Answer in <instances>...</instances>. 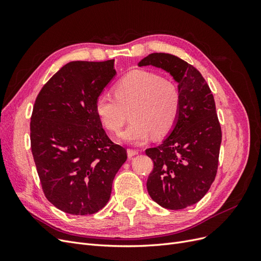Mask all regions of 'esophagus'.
I'll use <instances>...</instances> for the list:
<instances>
[{
    "instance_id": "34e87169",
    "label": "esophagus",
    "mask_w": 261,
    "mask_h": 261,
    "mask_svg": "<svg viewBox=\"0 0 261 261\" xmlns=\"http://www.w3.org/2000/svg\"><path fill=\"white\" fill-rule=\"evenodd\" d=\"M138 150H136V149H127V155H128V158H133L134 155H136V154H138Z\"/></svg>"
}]
</instances>
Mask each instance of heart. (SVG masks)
I'll return each instance as SVG.
<instances>
[{
    "instance_id": "heart-1",
    "label": "heart",
    "mask_w": 261,
    "mask_h": 261,
    "mask_svg": "<svg viewBox=\"0 0 261 261\" xmlns=\"http://www.w3.org/2000/svg\"><path fill=\"white\" fill-rule=\"evenodd\" d=\"M114 97L102 93L94 102V110L103 127L120 133L129 113L130 123L121 134L125 143L140 145L151 136L169 133L179 115L180 97L175 84L148 70L129 72L118 81Z\"/></svg>"
}]
</instances>
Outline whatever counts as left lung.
Returning <instances> with one entry per match:
<instances>
[{
	"label": "left lung",
	"instance_id": "left-lung-1",
	"mask_svg": "<svg viewBox=\"0 0 261 261\" xmlns=\"http://www.w3.org/2000/svg\"><path fill=\"white\" fill-rule=\"evenodd\" d=\"M167 70L178 84L177 122L163 143L146 150L153 161L147 180L150 197L161 207L179 210L198 202L216 178L222 132L215 99L198 69L169 53H151L138 66Z\"/></svg>",
	"mask_w": 261,
	"mask_h": 261
}]
</instances>
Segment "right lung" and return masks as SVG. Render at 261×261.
Returning <instances> with one entry per match:
<instances>
[{
	"label": "right lung",
	"instance_id": "1",
	"mask_svg": "<svg viewBox=\"0 0 261 261\" xmlns=\"http://www.w3.org/2000/svg\"><path fill=\"white\" fill-rule=\"evenodd\" d=\"M116 72L114 60L69 62L39 92L30 121L31 152L42 191L53 206L92 215L110 199L114 176L127 159L94 110Z\"/></svg>",
	"mask_w": 261,
	"mask_h": 261
}]
</instances>
